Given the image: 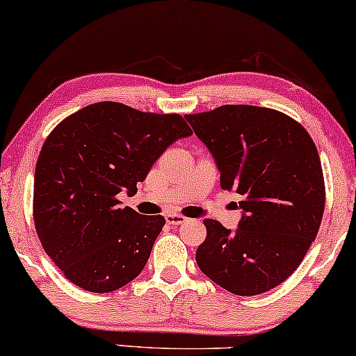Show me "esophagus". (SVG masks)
I'll return each instance as SVG.
<instances>
[{
    "label": "esophagus",
    "mask_w": 356,
    "mask_h": 356,
    "mask_svg": "<svg viewBox=\"0 0 356 356\" xmlns=\"http://www.w3.org/2000/svg\"><path fill=\"white\" fill-rule=\"evenodd\" d=\"M165 220H167V223H170V225H181L186 218L183 216H178V213H168V216L165 217Z\"/></svg>",
    "instance_id": "34e87169"
}]
</instances>
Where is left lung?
Instances as JSON below:
<instances>
[{"instance_id": "1", "label": "left lung", "mask_w": 356, "mask_h": 356, "mask_svg": "<svg viewBox=\"0 0 356 356\" xmlns=\"http://www.w3.org/2000/svg\"><path fill=\"white\" fill-rule=\"evenodd\" d=\"M184 118L216 160L220 188L243 197L236 230L204 220L199 269L240 296L275 289L303 261L323 220L325 188L313 139L293 118L262 106L223 105Z\"/></svg>"}]
</instances>
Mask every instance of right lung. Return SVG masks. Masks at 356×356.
<instances>
[{"label": "right lung", "instance_id": "right-lung-1", "mask_svg": "<svg viewBox=\"0 0 356 356\" xmlns=\"http://www.w3.org/2000/svg\"><path fill=\"white\" fill-rule=\"evenodd\" d=\"M191 134L179 115L116 102L86 106L51 131L35 167L33 222L67 280L108 293L143 272L165 218L120 207L118 194L138 193L165 149Z\"/></svg>", "mask_w": 356, "mask_h": 356}]
</instances>
